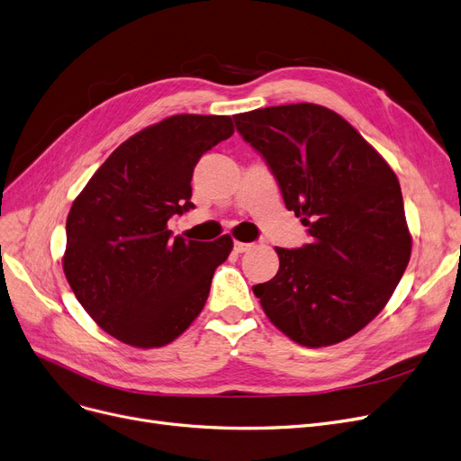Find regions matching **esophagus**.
<instances>
[{"label":"esophagus","instance_id":"34e87169","mask_svg":"<svg viewBox=\"0 0 461 461\" xmlns=\"http://www.w3.org/2000/svg\"><path fill=\"white\" fill-rule=\"evenodd\" d=\"M252 249V245L250 243H241V241H235V245H233V250L237 252V254H243V252H247V250H250Z\"/></svg>","mask_w":461,"mask_h":461}]
</instances>
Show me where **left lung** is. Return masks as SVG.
Here are the masks:
<instances>
[{"label":"left lung","instance_id":"8db88e82","mask_svg":"<svg viewBox=\"0 0 461 461\" xmlns=\"http://www.w3.org/2000/svg\"><path fill=\"white\" fill-rule=\"evenodd\" d=\"M233 118L311 235L302 249L275 247L278 273L252 286L254 295L292 341L312 348L341 343L384 309L411 259L397 176L343 116L322 105Z\"/></svg>","mask_w":461,"mask_h":461}]
</instances>
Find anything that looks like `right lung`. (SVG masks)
<instances>
[{"label": "right lung", "mask_w": 461, "mask_h": 461, "mask_svg": "<svg viewBox=\"0 0 461 461\" xmlns=\"http://www.w3.org/2000/svg\"><path fill=\"white\" fill-rule=\"evenodd\" d=\"M231 133L230 116H169L120 145L73 202L64 273L78 303L118 341L164 347L202 312L233 241H186L167 222L194 209V167Z\"/></svg>", "instance_id": "add662e5"}]
</instances>
